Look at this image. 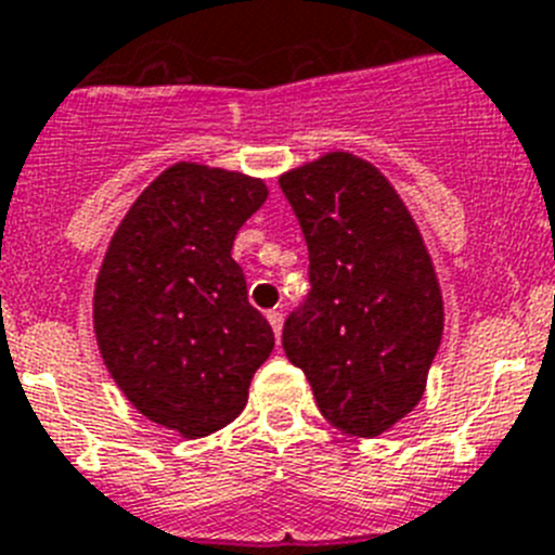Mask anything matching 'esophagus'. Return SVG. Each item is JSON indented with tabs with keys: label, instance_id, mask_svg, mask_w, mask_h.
Here are the masks:
<instances>
[{
	"label": "esophagus",
	"instance_id": "esophagus-1",
	"mask_svg": "<svg viewBox=\"0 0 555 555\" xmlns=\"http://www.w3.org/2000/svg\"><path fill=\"white\" fill-rule=\"evenodd\" d=\"M268 323H271V328H273V334H282V312H279V309H271V312H268Z\"/></svg>",
	"mask_w": 555,
	"mask_h": 555
}]
</instances>
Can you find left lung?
Listing matches in <instances>:
<instances>
[{"label": "left lung", "instance_id": "8db88e82", "mask_svg": "<svg viewBox=\"0 0 555 555\" xmlns=\"http://www.w3.org/2000/svg\"><path fill=\"white\" fill-rule=\"evenodd\" d=\"M309 248L307 301L282 328L314 403L351 437H378L426 392L442 339V293L396 188L348 152L279 177Z\"/></svg>", "mask_w": 555, "mask_h": 555}]
</instances>
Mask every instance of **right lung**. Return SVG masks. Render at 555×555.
I'll return each instance as SVG.
<instances>
[{"label":"right lung","instance_id":"obj_1","mask_svg":"<svg viewBox=\"0 0 555 555\" xmlns=\"http://www.w3.org/2000/svg\"><path fill=\"white\" fill-rule=\"evenodd\" d=\"M268 198L262 179L177 163L129 207L104 254L93 328L109 376L143 417L196 439L243 412L271 357L234 234Z\"/></svg>","mask_w":555,"mask_h":555}]
</instances>
